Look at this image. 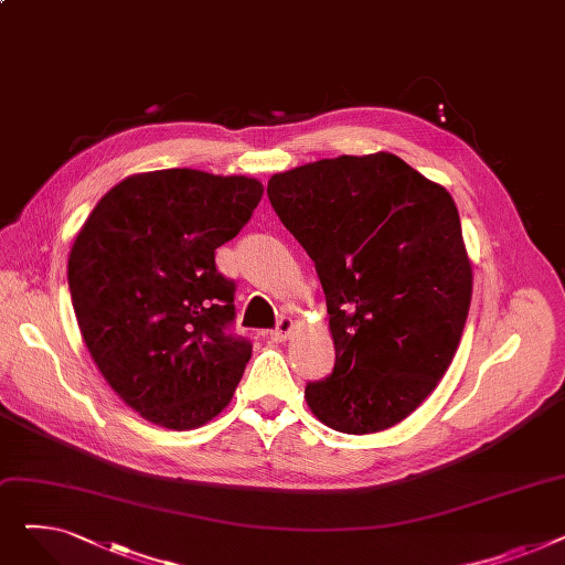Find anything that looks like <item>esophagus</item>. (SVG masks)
Segmentation results:
<instances>
[{
  "instance_id": "esophagus-1",
  "label": "esophagus",
  "mask_w": 565,
  "mask_h": 565,
  "mask_svg": "<svg viewBox=\"0 0 565 565\" xmlns=\"http://www.w3.org/2000/svg\"><path fill=\"white\" fill-rule=\"evenodd\" d=\"M295 330V320L290 316H279L277 320V328L270 332L273 341H286Z\"/></svg>"
}]
</instances>
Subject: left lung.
<instances>
[{"label": "left lung", "mask_w": 565, "mask_h": 565, "mask_svg": "<svg viewBox=\"0 0 565 565\" xmlns=\"http://www.w3.org/2000/svg\"><path fill=\"white\" fill-rule=\"evenodd\" d=\"M267 196L316 265L330 313L332 375L307 382L339 433L392 428L447 373L471 302L451 194L392 153L275 173Z\"/></svg>", "instance_id": "1"}]
</instances>
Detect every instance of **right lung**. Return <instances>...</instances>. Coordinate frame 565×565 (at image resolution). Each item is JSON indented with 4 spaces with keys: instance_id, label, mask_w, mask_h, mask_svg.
<instances>
[{
    "instance_id": "right-lung-1",
    "label": "right lung",
    "mask_w": 565,
    "mask_h": 565,
    "mask_svg": "<svg viewBox=\"0 0 565 565\" xmlns=\"http://www.w3.org/2000/svg\"><path fill=\"white\" fill-rule=\"evenodd\" d=\"M263 185L196 169L114 185L77 233L68 288L109 387L146 422L188 430L228 405L252 358L233 332L235 284L215 249L252 220Z\"/></svg>"
}]
</instances>
